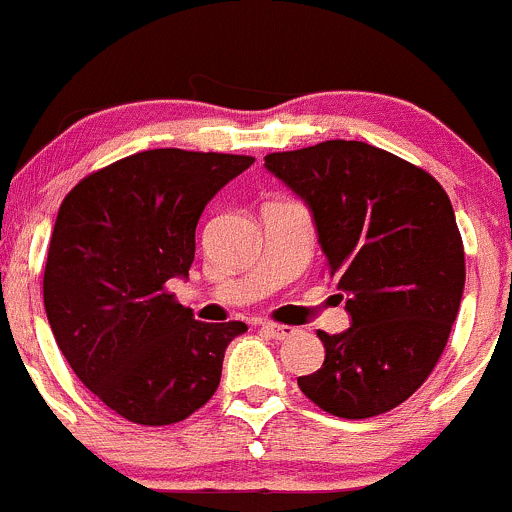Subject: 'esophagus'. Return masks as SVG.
<instances>
[{"mask_svg":"<svg viewBox=\"0 0 512 512\" xmlns=\"http://www.w3.org/2000/svg\"><path fill=\"white\" fill-rule=\"evenodd\" d=\"M260 330L267 332L275 340H287L290 335H295V327L290 325H277V322H260Z\"/></svg>","mask_w":512,"mask_h":512,"instance_id":"esophagus-1","label":"esophagus"}]
</instances>
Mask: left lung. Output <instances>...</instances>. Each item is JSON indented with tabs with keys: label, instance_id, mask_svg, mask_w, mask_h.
I'll return each mask as SVG.
<instances>
[{
	"label": "left lung",
	"instance_id": "1",
	"mask_svg": "<svg viewBox=\"0 0 512 512\" xmlns=\"http://www.w3.org/2000/svg\"><path fill=\"white\" fill-rule=\"evenodd\" d=\"M265 167L310 207L352 320L340 335L317 332L325 362L297 385L337 418L398 408L438 365L460 310L465 250L450 197L433 175L367 142L272 152Z\"/></svg>",
	"mask_w": 512,
	"mask_h": 512
}]
</instances>
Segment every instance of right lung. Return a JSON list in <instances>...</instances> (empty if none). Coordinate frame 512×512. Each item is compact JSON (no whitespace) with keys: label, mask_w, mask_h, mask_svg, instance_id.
Segmentation results:
<instances>
[{"label":"right lung","mask_w":512,"mask_h":512,"mask_svg":"<svg viewBox=\"0 0 512 512\" xmlns=\"http://www.w3.org/2000/svg\"><path fill=\"white\" fill-rule=\"evenodd\" d=\"M247 155L145 150L92 172L59 207L44 310L74 375L137 425H172L215 395L245 322H200L167 280L187 277L207 202Z\"/></svg>","instance_id":"add662e5"}]
</instances>
